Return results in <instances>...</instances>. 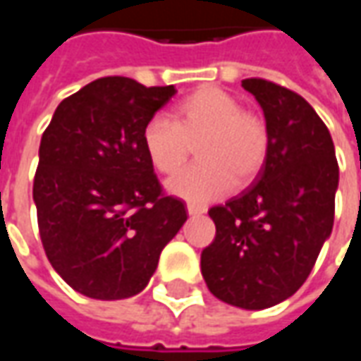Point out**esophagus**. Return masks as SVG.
<instances>
[{"mask_svg":"<svg viewBox=\"0 0 361 361\" xmlns=\"http://www.w3.org/2000/svg\"><path fill=\"white\" fill-rule=\"evenodd\" d=\"M188 213L191 216H199L205 213V209H203V207H197V205H188Z\"/></svg>","mask_w":361,"mask_h":361,"instance_id":"1","label":"esophagus"}]
</instances>
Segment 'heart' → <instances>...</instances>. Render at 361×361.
I'll return each instance as SVG.
<instances>
[{
	"instance_id": "heart-1",
	"label": "heart",
	"mask_w": 361,
	"mask_h": 361,
	"mask_svg": "<svg viewBox=\"0 0 361 361\" xmlns=\"http://www.w3.org/2000/svg\"><path fill=\"white\" fill-rule=\"evenodd\" d=\"M172 118L156 115L142 130V146L150 164L166 176L180 172L197 145L201 162L166 183L176 197L209 203L224 197L234 181L244 185L259 172L268 154L266 125L240 102L219 87H201L181 99Z\"/></svg>"
}]
</instances>
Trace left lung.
I'll use <instances>...</instances> for the list:
<instances>
[{
	"mask_svg": "<svg viewBox=\"0 0 361 361\" xmlns=\"http://www.w3.org/2000/svg\"><path fill=\"white\" fill-rule=\"evenodd\" d=\"M268 130V154L240 195L209 209L215 240L201 274L223 303L259 311L303 286L334 224L338 162L329 128L301 95L259 78L242 80Z\"/></svg>",
	"mask_w": 361,
	"mask_h": 361,
	"instance_id": "obj_1",
	"label": "left lung"
}]
</instances>
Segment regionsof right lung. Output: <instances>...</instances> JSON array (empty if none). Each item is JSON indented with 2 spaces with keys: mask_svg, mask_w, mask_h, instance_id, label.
<instances>
[{
  "mask_svg": "<svg viewBox=\"0 0 361 361\" xmlns=\"http://www.w3.org/2000/svg\"><path fill=\"white\" fill-rule=\"evenodd\" d=\"M176 93L102 78L66 97L40 138L32 185L40 240L78 293L117 301L140 293L164 246L188 221L162 195L142 146L146 123Z\"/></svg>",
  "mask_w": 361,
  "mask_h": 361,
  "instance_id": "add662e5",
  "label": "right lung"
}]
</instances>
